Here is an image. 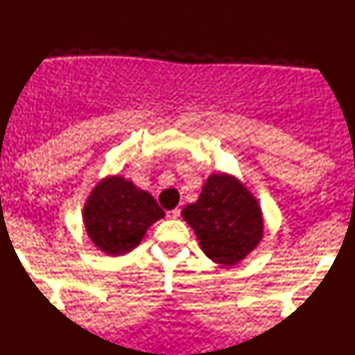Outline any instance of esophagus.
Wrapping results in <instances>:
<instances>
[{
  "label": "esophagus",
  "instance_id": "obj_1",
  "mask_svg": "<svg viewBox=\"0 0 355 355\" xmlns=\"http://www.w3.org/2000/svg\"><path fill=\"white\" fill-rule=\"evenodd\" d=\"M180 214H182V209H180V208H175V209H172V211H168L167 216H168L170 219H178V218H180Z\"/></svg>",
  "mask_w": 355,
  "mask_h": 355
}]
</instances>
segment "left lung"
I'll list each match as a JSON object with an SVG mask.
<instances>
[{
  "label": "left lung",
  "mask_w": 355,
  "mask_h": 355,
  "mask_svg": "<svg viewBox=\"0 0 355 355\" xmlns=\"http://www.w3.org/2000/svg\"><path fill=\"white\" fill-rule=\"evenodd\" d=\"M182 216L206 257L224 267L244 260L263 237L259 201L230 173H211L198 201L185 206Z\"/></svg>",
  "instance_id": "left-lung-1"
}]
</instances>
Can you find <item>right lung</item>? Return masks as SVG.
Here are the masks:
<instances>
[{
  "label": "right lung",
  "mask_w": 355,
  "mask_h": 355,
  "mask_svg": "<svg viewBox=\"0 0 355 355\" xmlns=\"http://www.w3.org/2000/svg\"><path fill=\"white\" fill-rule=\"evenodd\" d=\"M165 216L149 191L121 175L103 178L83 206L85 230L106 255H124L141 244L147 230Z\"/></svg>",
  "instance_id": "add662e5"
}]
</instances>
